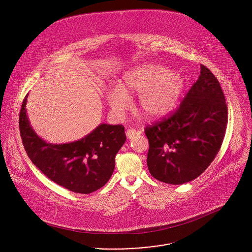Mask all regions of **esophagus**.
Masks as SVG:
<instances>
[{
  "label": "esophagus",
  "instance_id": "obj_1",
  "mask_svg": "<svg viewBox=\"0 0 252 252\" xmlns=\"http://www.w3.org/2000/svg\"><path fill=\"white\" fill-rule=\"evenodd\" d=\"M140 134V132L136 131L135 129H127L126 131V138L128 139V140H131L133 139L136 135H139Z\"/></svg>",
  "mask_w": 252,
  "mask_h": 252
}]
</instances>
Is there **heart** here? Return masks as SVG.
<instances>
[{
	"mask_svg": "<svg viewBox=\"0 0 252 252\" xmlns=\"http://www.w3.org/2000/svg\"><path fill=\"white\" fill-rule=\"evenodd\" d=\"M185 88V79L179 72L157 64L135 67L123 76L120 87L109 88L106 98L109 107L123 113L129 103L130 94H139L138 105L149 118H161L177 107Z\"/></svg>",
	"mask_w": 252,
	"mask_h": 252,
	"instance_id": "obj_1",
	"label": "heart"
}]
</instances>
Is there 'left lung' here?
<instances>
[{
	"mask_svg": "<svg viewBox=\"0 0 252 252\" xmlns=\"http://www.w3.org/2000/svg\"><path fill=\"white\" fill-rule=\"evenodd\" d=\"M228 108L218 80L207 67L168 119L146 126L147 167L156 180L180 185L196 179L223 143Z\"/></svg>",
	"mask_w": 252,
	"mask_h": 252,
	"instance_id": "obj_1",
	"label": "left lung"
}]
</instances>
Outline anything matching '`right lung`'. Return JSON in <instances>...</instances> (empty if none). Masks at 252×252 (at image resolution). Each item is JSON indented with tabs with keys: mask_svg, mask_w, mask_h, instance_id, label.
Returning <instances> with one entry per match:
<instances>
[{
	"mask_svg": "<svg viewBox=\"0 0 252 252\" xmlns=\"http://www.w3.org/2000/svg\"><path fill=\"white\" fill-rule=\"evenodd\" d=\"M24 98L20 112V133L32 162L49 180L73 192L91 193L103 187L115 167V156L126 137L122 125L101 124L82 139L50 144L40 138L26 113Z\"/></svg>",
	"mask_w": 252,
	"mask_h": 252,
	"instance_id": "1",
	"label": "right lung"
}]
</instances>
